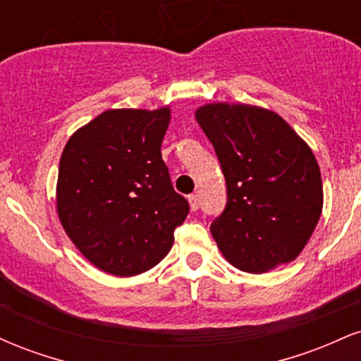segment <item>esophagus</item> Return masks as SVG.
I'll return each instance as SVG.
<instances>
[{"instance_id": "esophagus-1", "label": "esophagus", "mask_w": 361, "mask_h": 361, "mask_svg": "<svg viewBox=\"0 0 361 361\" xmlns=\"http://www.w3.org/2000/svg\"><path fill=\"white\" fill-rule=\"evenodd\" d=\"M188 202H190V209H192L193 212H195V210H198V205H200V204H198V197H197V195H195V193L188 195Z\"/></svg>"}]
</instances>
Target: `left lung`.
Here are the masks:
<instances>
[{
  "mask_svg": "<svg viewBox=\"0 0 361 361\" xmlns=\"http://www.w3.org/2000/svg\"><path fill=\"white\" fill-rule=\"evenodd\" d=\"M221 163L227 204L210 226L231 264L264 273L300 255L322 212V180L307 144L275 111L210 103L195 111Z\"/></svg>",
  "mask_w": 361,
  "mask_h": 361,
  "instance_id": "obj_1",
  "label": "left lung"
}]
</instances>
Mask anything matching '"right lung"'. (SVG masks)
<instances>
[{
  "mask_svg": "<svg viewBox=\"0 0 361 361\" xmlns=\"http://www.w3.org/2000/svg\"><path fill=\"white\" fill-rule=\"evenodd\" d=\"M168 126V106L106 110L74 132L62 151L59 221L82 256L111 275L156 267L188 215L161 157Z\"/></svg>",
  "mask_w": 361,
  "mask_h": 361,
  "instance_id": "right-lung-1",
  "label": "right lung"
}]
</instances>
